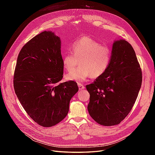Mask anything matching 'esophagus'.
I'll use <instances>...</instances> for the list:
<instances>
[{
	"label": "esophagus",
	"mask_w": 155,
	"mask_h": 155,
	"mask_svg": "<svg viewBox=\"0 0 155 155\" xmlns=\"http://www.w3.org/2000/svg\"><path fill=\"white\" fill-rule=\"evenodd\" d=\"M78 85L79 91H81V90H83V89L85 88V86H84L81 83H78Z\"/></svg>",
	"instance_id": "1"
}]
</instances>
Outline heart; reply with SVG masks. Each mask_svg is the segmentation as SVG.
<instances>
[{"mask_svg": "<svg viewBox=\"0 0 155 155\" xmlns=\"http://www.w3.org/2000/svg\"><path fill=\"white\" fill-rule=\"evenodd\" d=\"M72 53L62 56L63 67L67 71L73 70L79 63L81 66L68 73V80L83 82L91 76L96 78L102 76L109 68L112 51L109 46L101 45L90 37H83L72 44Z\"/></svg>", "mask_w": 155, "mask_h": 155, "instance_id": "1", "label": "heart"}]
</instances>
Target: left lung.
I'll return each mask as SVG.
<instances>
[{"label": "left lung", "mask_w": 155, "mask_h": 155, "mask_svg": "<svg viewBox=\"0 0 155 155\" xmlns=\"http://www.w3.org/2000/svg\"><path fill=\"white\" fill-rule=\"evenodd\" d=\"M107 71L86 86L90 94L87 109L92 118L104 126L118 125L128 115L138 97L142 72L132 46L124 39L112 45Z\"/></svg>", "instance_id": "8db88e82"}]
</instances>
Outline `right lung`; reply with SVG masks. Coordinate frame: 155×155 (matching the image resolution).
Listing matches in <instances>:
<instances>
[{
  "instance_id": "right-lung-1",
  "label": "right lung",
  "mask_w": 155,
  "mask_h": 155,
  "mask_svg": "<svg viewBox=\"0 0 155 155\" xmlns=\"http://www.w3.org/2000/svg\"><path fill=\"white\" fill-rule=\"evenodd\" d=\"M63 75L61 40L54 32L37 35L18 54L13 76L15 92L26 113L41 126L49 127L61 121L79 90L74 81L58 83Z\"/></svg>"
}]
</instances>
